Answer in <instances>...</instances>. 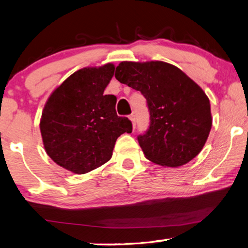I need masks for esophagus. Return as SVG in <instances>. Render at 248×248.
<instances>
[{"label":"esophagus","instance_id":"esophagus-1","mask_svg":"<svg viewBox=\"0 0 248 248\" xmlns=\"http://www.w3.org/2000/svg\"><path fill=\"white\" fill-rule=\"evenodd\" d=\"M129 119L131 120V123H132V127L133 128H136V116H134L133 114H131L129 116Z\"/></svg>","mask_w":248,"mask_h":248}]
</instances>
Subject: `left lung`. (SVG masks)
I'll use <instances>...</instances> for the list:
<instances>
[{
	"label": "left lung",
	"mask_w": 248,
	"mask_h": 248,
	"mask_svg": "<svg viewBox=\"0 0 248 248\" xmlns=\"http://www.w3.org/2000/svg\"><path fill=\"white\" fill-rule=\"evenodd\" d=\"M115 78L140 91L148 103L150 125L138 141L145 157L179 167L202 150L212 125L210 100L182 70L163 61L120 62Z\"/></svg>",
	"instance_id": "8db88e82"
}]
</instances>
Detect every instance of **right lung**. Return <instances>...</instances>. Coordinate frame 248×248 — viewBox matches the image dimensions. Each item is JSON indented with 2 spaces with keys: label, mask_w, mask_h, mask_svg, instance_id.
<instances>
[{
  "label": "right lung",
  "mask_w": 248,
  "mask_h": 248,
  "mask_svg": "<svg viewBox=\"0 0 248 248\" xmlns=\"http://www.w3.org/2000/svg\"><path fill=\"white\" fill-rule=\"evenodd\" d=\"M115 65L84 68L74 72L50 95L40 119L47 154L74 174H86L111 158L121 134L132 124L116 112V96L104 95Z\"/></svg>",
  "instance_id": "right-lung-1"
}]
</instances>
